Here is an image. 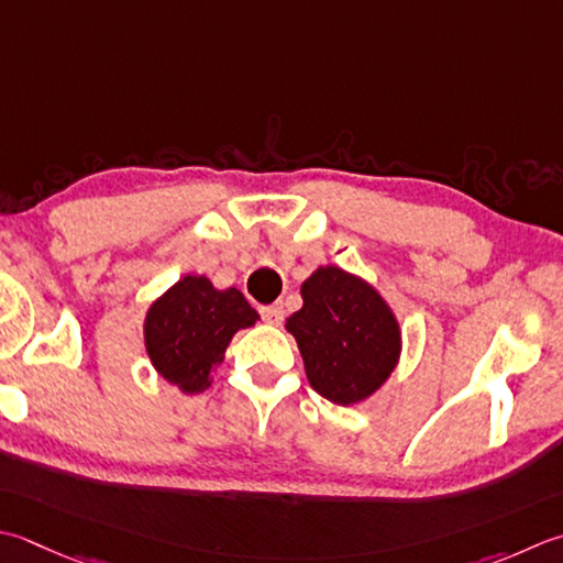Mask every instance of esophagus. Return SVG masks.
<instances>
[{
    "mask_svg": "<svg viewBox=\"0 0 563 563\" xmlns=\"http://www.w3.org/2000/svg\"><path fill=\"white\" fill-rule=\"evenodd\" d=\"M261 317H263V322L266 324H273V327H278V324H283V319H285V310L280 305H266V307H261Z\"/></svg>",
    "mask_w": 563,
    "mask_h": 563,
    "instance_id": "1",
    "label": "esophagus"
}]
</instances>
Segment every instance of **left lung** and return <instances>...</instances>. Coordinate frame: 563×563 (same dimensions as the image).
Returning a JSON list of instances; mask_svg holds the SVG:
<instances>
[{
	"label": "left lung",
	"mask_w": 563,
	"mask_h": 563,
	"mask_svg": "<svg viewBox=\"0 0 563 563\" xmlns=\"http://www.w3.org/2000/svg\"><path fill=\"white\" fill-rule=\"evenodd\" d=\"M302 310L288 319L307 378L322 398L354 405L378 390L400 354V332L383 297L327 266L302 283Z\"/></svg>",
	"instance_id": "left-lung-1"
}]
</instances>
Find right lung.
Listing matches in <instances>:
<instances>
[{
    "label": "right lung",
    "instance_id": "add662e5",
    "mask_svg": "<svg viewBox=\"0 0 563 563\" xmlns=\"http://www.w3.org/2000/svg\"><path fill=\"white\" fill-rule=\"evenodd\" d=\"M256 319L258 312L236 288L214 290L205 275H185L146 314L148 356L183 393H202L231 336Z\"/></svg>",
    "mask_w": 563,
    "mask_h": 563
}]
</instances>
